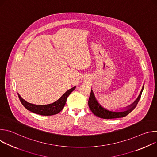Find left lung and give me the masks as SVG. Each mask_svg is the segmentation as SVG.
I'll return each instance as SVG.
<instances>
[{"label":"left lung","instance_id":"left-lung-1","mask_svg":"<svg viewBox=\"0 0 157 157\" xmlns=\"http://www.w3.org/2000/svg\"><path fill=\"white\" fill-rule=\"evenodd\" d=\"M144 88V84L143 85L142 89L140 93L139 96H138L137 99L135 101H134L132 104H130V105L124 108L125 110L121 109L122 110H116V111L110 110L104 108V107H102L99 103V102L97 101V99L95 97V95L93 93V91L91 89V94H90V96H89V101H88V105H89V109H91V110L93 112V113L95 116H96L100 118H102V119H116V118H120V117H125V116H127L130 113V112H132L137 106V105L140 99Z\"/></svg>","mask_w":157,"mask_h":157}]
</instances>
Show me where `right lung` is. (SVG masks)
Listing matches in <instances>:
<instances>
[{
    "label": "right lung",
    "instance_id": "right-lung-1",
    "mask_svg": "<svg viewBox=\"0 0 157 157\" xmlns=\"http://www.w3.org/2000/svg\"><path fill=\"white\" fill-rule=\"evenodd\" d=\"M75 88L76 86L71 88L68 91H67L58 100L53 103L47 105H35L31 104L27 102L24 99H22L18 93V96L22 105L27 110L32 112L33 113L41 116H52L58 114L63 109L66 104L67 98L69 96L71 92L75 90Z\"/></svg>",
    "mask_w": 157,
    "mask_h": 157
}]
</instances>
